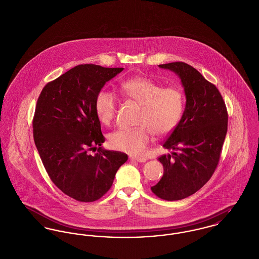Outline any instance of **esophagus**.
<instances>
[{"instance_id": "esophagus-1", "label": "esophagus", "mask_w": 259, "mask_h": 259, "mask_svg": "<svg viewBox=\"0 0 259 259\" xmlns=\"http://www.w3.org/2000/svg\"><path fill=\"white\" fill-rule=\"evenodd\" d=\"M130 160H131V161H135V162L142 163V162H145V161H146V158H144V157H131Z\"/></svg>"}]
</instances>
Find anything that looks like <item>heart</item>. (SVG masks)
<instances>
[{
	"label": "heart",
	"instance_id": "b5f03b06",
	"mask_svg": "<svg viewBox=\"0 0 259 259\" xmlns=\"http://www.w3.org/2000/svg\"><path fill=\"white\" fill-rule=\"evenodd\" d=\"M120 91L122 96L141 105V110L138 127L119 130L109 136V144L115 150L142 155L152 135L166 137L182 120L185 98L177 87H164L149 77L138 75L123 80ZM94 108L100 122L109 125L116 117L118 99L114 93L101 90L95 97Z\"/></svg>",
	"mask_w": 259,
	"mask_h": 259
}]
</instances>
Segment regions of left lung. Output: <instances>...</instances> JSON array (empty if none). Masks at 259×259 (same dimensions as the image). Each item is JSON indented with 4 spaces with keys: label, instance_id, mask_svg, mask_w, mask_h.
I'll return each instance as SVG.
<instances>
[{
    "label": "left lung",
    "instance_id": "left-lung-1",
    "mask_svg": "<svg viewBox=\"0 0 259 259\" xmlns=\"http://www.w3.org/2000/svg\"><path fill=\"white\" fill-rule=\"evenodd\" d=\"M181 78L187 103L182 120L163 142L172 154L160 156L164 174L151 188L168 201L189 197L200 190L215 172L228 130V112L217 87L184 62L159 65Z\"/></svg>",
    "mask_w": 259,
    "mask_h": 259
}]
</instances>
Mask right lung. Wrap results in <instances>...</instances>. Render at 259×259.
<instances>
[{
	"mask_svg": "<svg viewBox=\"0 0 259 259\" xmlns=\"http://www.w3.org/2000/svg\"><path fill=\"white\" fill-rule=\"evenodd\" d=\"M122 69L78 65L48 82L37 100L33 138L44 168L59 190L80 202L101 198L127 160L101 147L105 138L94 108L97 93Z\"/></svg>",
	"mask_w": 259,
	"mask_h": 259,
	"instance_id": "right-lung-1",
	"label": "right lung"
}]
</instances>
